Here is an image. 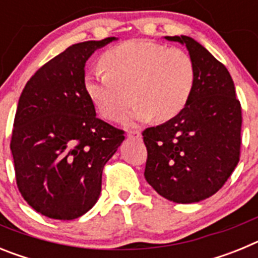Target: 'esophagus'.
<instances>
[{
  "label": "esophagus",
  "mask_w": 258,
  "mask_h": 258,
  "mask_svg": "<svg viewBox=\"0 0 258 258\" xmlns=\"http://www.w3.org/2000/svg\"><path fill=\"white\" fill-rule=\"evenodd\" d=\"M127 137L129 138H133V140H140L142 134H141L140 131H129L127 132Z\"/></svg>",
  "instance_id": "1"
}]
</instances>
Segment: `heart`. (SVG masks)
<instances>
[{
    "mask_svg": "<svg viewBox=\"0 0 258 258\" xmlns=\"http://www.w3.org/2000/svg\"><path fill=\"white\" fill-rule=\"evenodd\" d=\"M101 66L104 71L85 75L84 88L98 113L107 120L121 117L132 98L136 101L132 120H172L187 106L197 81L195 64L187 52L147 40H131L107 50Z\"/></svg>",
    "mask_w": 258,
    "mask_h": 258,
    "instance_id": "1",
    "label": "heart"
}]
</instances>
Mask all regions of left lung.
<instances>
[{
  "mask_svg": "<svg viewBox=\"0 0 258 258\" xmlns=\"http://www.w3.org/2000/svg\"><path fill=\"white\" fill-rule=\"evenodd\" d=\"M187 47L197 70L192 95L182 112L142 133L147 149L145 178L174 203L212 197L240 156L241 107L225 66L187 36H166Z\"/></svg>",
  "mask_w": 258,
  "mask_h": 258,
  "instance_id": "1",
  "label": "left lung"
}]
</instances>
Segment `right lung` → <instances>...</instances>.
<instances>
[{
    "label": "right lung",
    "mask_w": 258,
    "mask_h": 258,
    "mask_svg": "<svg viewBox=\"0 0 258 258\" xmlns=\"http://www.w3.org/2000/svg\"><path fill=\"white\" fill-rule=\"evenodd\" d=\"M115 40L67 47L23 89L10 149L18 188L42 216L75 220L92 209L104 165L125 140L124 132L97 117L84 88L86 60Z\"/></svg>",
    "instance_id": "add662e5"
}]
</instances>
